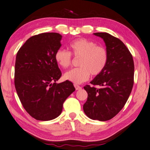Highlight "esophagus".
<instances>
[{
  "instance_id": "1",
  "label": "esophagus",
  "mask_w": 150,
  "mask_h": 150,
  "mask_svg": "<svg viewBox=\"0 0 150 150\" xmlns=\"http://www.w3.org/2000/svg\"><path fill=\"white\" fill-rule=\"evenodd\" d=\"M74 87H75L76 90H80L81 89V87L78 86V85H77V84H74Z\"/></svg>"
}]
</instances>
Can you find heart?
<instances>
[{
	"label": "heart",
	"mask_w": 150,
	"mask_h": 150,
	"mask_svg": "<svg viewBox=\"0 0 150 150\" xmlns=\"http://www.w3.org/2000/svg\"><path fill=\"white\" fill-rule=\"evenodd\" d=\"M70 52L64 49H59L55 54V61L63 69L72 63V54L80 57L78 68L67 71L64 74L65 80L74 83H81L88 80L90 74L96 76L100 74L106 67L108 53L105 47L97 45L86 38H78L69 45Z\"/></svg>",
	"instance_id": "obj_1"
}]
</instances>
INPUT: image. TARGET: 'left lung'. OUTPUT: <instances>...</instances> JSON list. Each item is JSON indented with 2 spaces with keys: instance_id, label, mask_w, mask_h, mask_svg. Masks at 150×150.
I'll list each match as a JSON object with an SVG mask.
<instances>
[{
  "instance_id": "1",
  "label": "left lung",
  "mask_w": 150,
  "mask_h": 150,
  "mask_svg": "<svg viewBox=\"0 0 150 150\" xmlns=\"http://www.w3.org/2000/svg\"><path fill=\"white\" fill-rule=\"evenodd\" d=\"M105 42L108 53L106 67L83 88L88 94L83 111L87 116L101 121L111 120L122 109L134 84L132 55L123 42L107 33H96ZM97 85L98 88L95 87Z\"/></svg>"
}]
</instances>
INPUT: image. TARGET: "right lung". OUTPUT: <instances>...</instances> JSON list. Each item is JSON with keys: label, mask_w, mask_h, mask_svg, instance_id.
Instances as JSON below:
<instances>
[{"label": "right lung", "mask_w": 150, "mask_h": 150, "mask_svg": "<svg viewBox=\"0 0 150 150\" xmlns=\"http://www.w3.org/2000/svg\"><path fill=\"white\" fill-rule=\"evenodd\" d=\"M62 36L44 33L33 36L17 53L14 84L23 106L36 120L58 117L67 97L75 91L70 81L57 83L61 72L55 59Z\"/></svg>", "instance_id": "1"}]
</instances>
